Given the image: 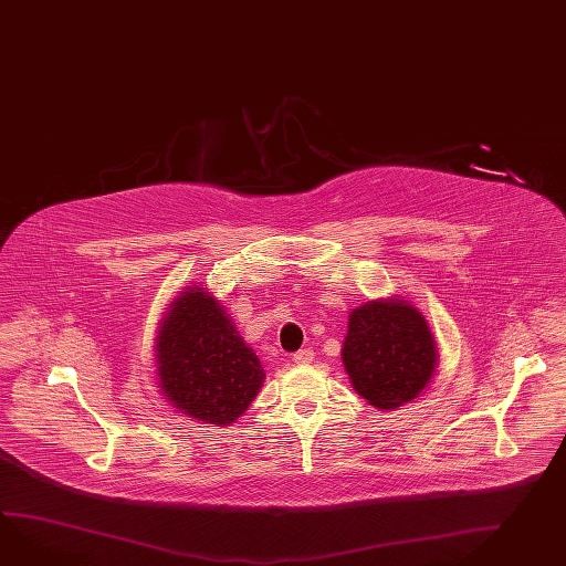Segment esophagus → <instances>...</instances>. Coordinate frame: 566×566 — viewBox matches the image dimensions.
I'll return each mask as SVG.
<instances>
[{"instance_id":"34e87169","label":"esophagus","mask_w":566,"mask_h":566,"mask_svg":"<svg viewBox=\"0 0 566 566\" xmlns=\"http://www.w3.org/2000/svg\"><path fill=\"white\" fill-rule=\"evenodd\" d=\"M293 361L297 363V365H307V363L314 361V350L312 348H300L293 355Z\"/></svg>"}]
</instances>
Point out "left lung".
<instances>
[{"label":"left lung","instance_id":"left-lung-1","mask_svg":"<svg viewBox=\"0 0 566 566\" xmlns=\"http://www.w3.org/2000/svg\"><path fill=\"white\" fill-rule=\"evenodd\" d=\"M340 355L355 391L381 410L415 400L437 365L427 319L400 297L355 307Z\"/></svg>","mask_w":566,"mask_h":566}]
</instances>
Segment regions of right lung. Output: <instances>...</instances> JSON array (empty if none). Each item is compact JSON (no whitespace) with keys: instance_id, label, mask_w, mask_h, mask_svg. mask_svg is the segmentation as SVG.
<instances>
[{"instance_id":"right-lung-1","label":"right lung","mask_w":566,"mask_h":566,"mask_svg":"<svg viewBox=\"0 0 566 566\" xmlns=\"http://www.w3.org/2000/svg\"><path fill=\"white\" fill-rule=\"evenodd\" d=\"M161 394L190 419L228 427L256 398L264 369L230 314L199 285L180 293L156 338Z\"/></svg>"}]
</instances>
